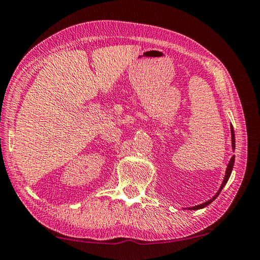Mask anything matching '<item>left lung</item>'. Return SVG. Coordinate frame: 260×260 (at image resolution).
I'll list each match as a JSON object with an SVG mask.
<instances>
[{
  "label": "left lung",
  "instance_id": "8db88e82",
  "mask_svg": "<svg viewBox=\"0 0 260 260\" xmlns=\"http://www.w3.org/2000/svg\"><path fill=\"white\" fill-rule=\"evenodd\" d=\"M231 135H232V148H233V151H234V149H235V135H234L233 126H231ZM234 161H235V156L233 155V156H232L231 160H230V162H229V166H227V168H226V174H225V177H224V180H222V184L220 186L219 190H218V192L216 193L215 197H212V199H210L207 202H204L202 204H199V206L188 208V210H199V209H203V208H206L207 206H209V204H210L212 201H215L218 195H219V193L221 192V189L224 188V186L226 185V183L230 179L231 174H232V170H233V167H234Z\"/></svg>",
  "mask_w": 260,
  "mask_h": 260
}]
</instances>
